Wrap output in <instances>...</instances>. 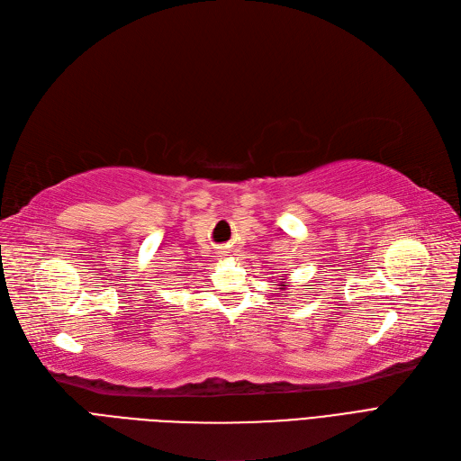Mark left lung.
I'll list each match as a JSON object with an SVG mask.
<instances>
[{"label":"left lung","instance_id":"left-lung-1","mask_svg":"<svg viewBox=\"0 0 461 461\" xmlns=\"http://www.w3.org/2000/svg\"><path fill=\"white\" fill-rule=\"evenodd\" d=\"M282 280H284V284H282V285H285V278H282Z\"/></svg>","mask_w":461,"mask_h":461}]
</instances>
